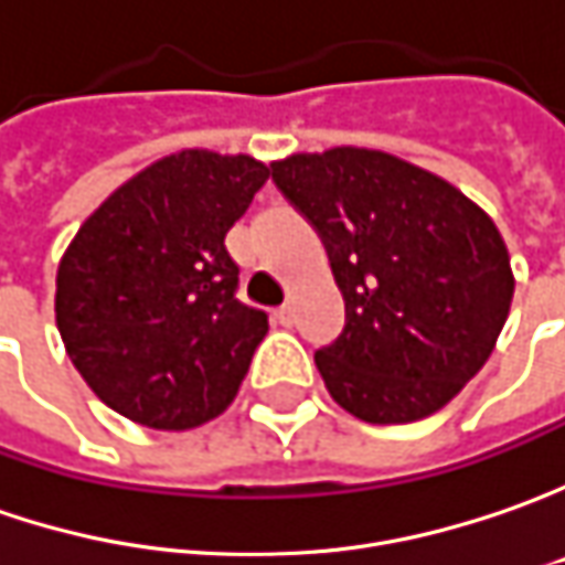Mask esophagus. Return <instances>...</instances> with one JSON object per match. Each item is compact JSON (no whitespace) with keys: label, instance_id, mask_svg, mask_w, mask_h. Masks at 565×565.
Here are the masks:
<instances>
[{"label":"esophagus","instance_id":"esophagus-1","mask_svg":"<svg viewBox=\"0 0 565 565\" xmlns=\"http://www.w3.org/2000/svg\"><path fill=\"white\" fill-rule=\"evenodd\" d=\"M294 319H297V312H294V306H290V302H287V306H281V309L275 312V321H278V324H284V328H290V324H294Z\"/></svg>","mask_w":565,"mask_h":565}]
</instances>
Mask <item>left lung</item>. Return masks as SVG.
I'll return each instance as SVG.
<instances>
[{
	"mask_svg": "<svg viewBox=\"0 0 565 565\" xmlns=\"http://www.w3.org/2000/svg\"><path fill=\"white\" fill-rule=\"evenodd\" d=\"M271 178L316 224L347 302L343 334L316 353L328 394L372 425L438 413L510 316L515 278L494 218L381 149L294 152Z\"/></svg>",
	"mask_w": 565,
	"mask_h": 565,
	"instance_id": "left-lung-1",
	"label": "left lung"
}]
</instances>
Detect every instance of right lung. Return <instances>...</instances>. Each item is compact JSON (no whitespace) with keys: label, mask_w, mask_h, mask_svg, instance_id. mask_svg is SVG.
I'll use <instances>...</instances> for the list:
<instances>
[{"label":"right lung","mask_w":565,"mask_h":565,"mask_svg":"<svg viewBox=\"0 0 565 565\" xmlns=\"http://www.w3.org/2000/svg\"><path fill=\"white\" fill-rule=\"evenodd\" d=\"M268 166L181 149L152 162L81 224L55 275V324L87 387L137 425L186 431L237 397L268 316L234 297L224 234Z\"/></svg>","instance_id":"1"}]
</instances>
